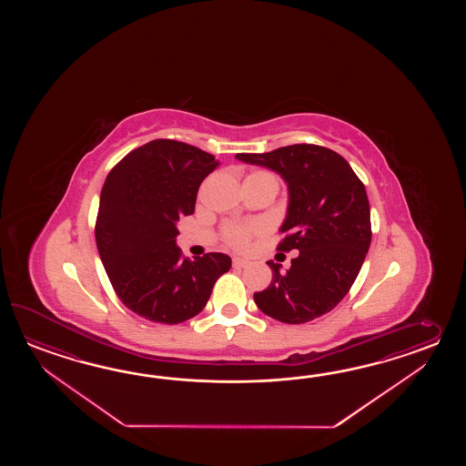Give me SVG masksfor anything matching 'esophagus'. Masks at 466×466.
I'll return each instance as SVG.
<instances>
[{"label": "esophagus", "instance_id": "34e87169", "mask_svg": "<svg viewBox=\"0 0 466 466\" xmlns=\"http://www.w3.org/2000/svg\"><path fill=\"white\" fill-rule=\"evenodd\" d=\"M248 265V259H245V258H233V267L237 268H245Z\"/></svg>", "mask_w": 466, "mask_h": 466}]
</instances>
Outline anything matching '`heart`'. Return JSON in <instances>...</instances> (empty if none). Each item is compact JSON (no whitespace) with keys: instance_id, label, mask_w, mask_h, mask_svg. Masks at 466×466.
I'll list each match as a JSON object with an SVG mask.
<instances>
[{"instance_id":"obj_1","label":"heart","mask_w":466,"mask_h":466,"mask_svg":"<svg viewBox=\"0 0 466 466\" xmlns=\"http://www.w3.org/2000/svg\"><path fill=\"white\" fill-rule=\"evenodd\" d=\"M247 179H267V181H273L278 185L277 178L268 171L249 173ZM259 231H261V227H258V225H228L227 228L223 229V238L229 247L245 248L249 243L251 237Z\"/></svg>"}]
</instances>
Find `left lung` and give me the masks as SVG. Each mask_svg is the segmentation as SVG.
I'll return each mask as SVG.
<instances>
[{
  "label": "left lung",
  "instance_id": "1",
  "mask_svg": "<svg viewBox=\"0 0 466 466\" xmlns=\"http://www.w3.org/2000/svg\"><path fill=\"white\" fill-rule=\"evenodd\" d=\"M249 165L273 169L288 187L279 251H299L291 267L268 261L267 289L257 307L281 323L299 325L337 307L355 283L371 243L367 189L347 159L318 145H291L269 153H238Z\"/></svg>",
  "mask_w": 466,
  "mask_h": 466
}]
</instances>
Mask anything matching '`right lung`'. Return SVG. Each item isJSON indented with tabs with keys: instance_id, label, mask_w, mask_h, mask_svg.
Listing matches in <instances>:
<instances>
[{
	"instance_id": "1",
	"label": "right lung",
	"mask_w": 466,
	"mask_h": 466,
	"mask_svg": "<svg viewBox=\"0 0 466 466\" xmlns=\"http://www.w3.org/2000/svg\"><path fill=\"white\" fill-rule=\"evenodd\" d=\"M219 163L175 139H153L109 171L99 197L96 247L125 307L155 323L177 325L205 308L231 268L223 253L181 257L177 223L193 215L201 181Z\"/></svg>"
}]
</instances>
